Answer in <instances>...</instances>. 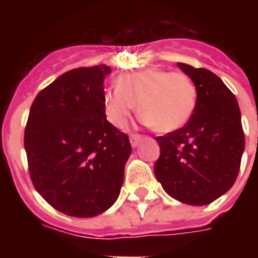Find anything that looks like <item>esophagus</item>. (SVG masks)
I'll return each instance as SVG.
<instances>
[{
	"label": "esophagus",
	"mask_w": 258,
	"mask_h": 258,
	"mask_svg": "<svg viewBox=\"0 0 258 258\" xmlns=\"http://www.w3.org/2000/svg\"><path fill=\"white\" fill-rule=\"evenodd\" d=\"M142 139V135H139V134H133L131 137H130V142H131V146L133 147H137L138 143L141 142Z\"/></svg>",
	"instance_id": "34e87169"
}]
</instances>
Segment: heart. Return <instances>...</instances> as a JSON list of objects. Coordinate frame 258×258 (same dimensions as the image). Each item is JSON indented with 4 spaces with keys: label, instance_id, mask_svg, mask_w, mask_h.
Here are the masks:
<instances>
[{
    "label": "heart",
    "instance_id": "obj_1",
    "mask_svg": "<svg viewBox=\"0 0 258 258\" xmlns=\"http://www.w3.org/2000/svg\"><path fill=\"white\" fill-rule=\"evenodd\" d=\"M138 109L142 120L161 134L174 133L187 124L197 107V87L183 72L150 67L121 75L117 86L103 95L105 117L123 128Z\"/></svg>",
    "mask_w": 258,
    "mask_h": 258
}]
</instances>
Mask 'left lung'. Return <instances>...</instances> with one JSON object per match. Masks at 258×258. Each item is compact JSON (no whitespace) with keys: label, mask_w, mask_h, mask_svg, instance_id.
<instances>
[{"label":"left lung","mask_w":258,"mask_h":258,"mask_svg":"<svg viewBox=\"0 0 258 258\" xmlns=\"http://www.w3.org/2000/svg\"><path fill=\"white\" fill-rule=\"evenodd\" d=\"M197 87V107L187 124L157 137V179L174 200L208 205L236 182L245 137L236 96L217 75L178 62Z\"/></svg>","instance_id":"obj_1"}]
</instances>
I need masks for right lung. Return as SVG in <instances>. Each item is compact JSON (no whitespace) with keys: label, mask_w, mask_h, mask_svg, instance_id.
I'll use <instances>...</instances> for the list:
<instances>
[{"label":"right lung","mask_w":258,"mask_h":258,"mask_svg":"<svg viewBox=\"0 0 258 258\" xmlns=\"http://www.w3.org/2000/svg\"><path fill=\"white\" fill-rule=\"evenodd\" d=\"M108 66L68 71L38 92L25 127L34 188L56 210L95 217L119 197L128 137L107 120L103 107Z\"/></svg>","instance_id":"add662e5"}]
</instances>
